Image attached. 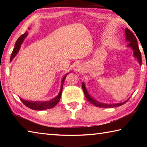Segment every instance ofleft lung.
Masks as SVG:
<instances>
[{
	"label": "left lung",
	"mask_w": 147,
	"mask_h": 147,
	"mask_svg": "<svg viewBox=\"0 0 147 147\" xmlns=\"http://www.w3.org/2000/svg\"><path fill=\"white\" fill-rule=\"evenodd\" d=\"M124 32H125V36H126V41L128 42V44L127 45L128 47H130L131 49L133 50V53H134V58H136L138 59V61L139 62V63L140 64V65L141 66V63H142V59H141V52L139 51L138 45V41H137L136 38L135 36L133 34L132 32H131L130 30H128V28H125L124 30ZM82 87L84 93L85 94V96L86 98L88 99L89 102H90L91 104H93V105L99 107V108H113V107H118L120 106L123 104H125L126 102L128 101L126 100L123 102L121 103H117V104H106V103H102L100 102H98L94 99L93 97L90 95L88 92V90L86 88V85L85 83L82 82Z\"/></svg>",
	"instance_id": "1"
}]
</instances>
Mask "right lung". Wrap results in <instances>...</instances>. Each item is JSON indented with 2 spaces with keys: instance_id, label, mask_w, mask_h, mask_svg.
<instances>
[{
  "instance_id": "right-lung-1",
  "label": "right lung",
  "mask_w": 147,
  "mask_h": 147,
  "mask_svg": "<svg viewBox=\"0 0 147 147\" xmlns=\"http://www.w3.org/2000/svg\"><path fill=\"white\" fill-rule=\"evenodd\" d=\"M30 28V27L28 29ZM28 32H26L25 33L23 34V35H21V36L19 37L17 39L16 44H15V47L13 50V52L11 54V57H10V61L13 60V59L16 57V56L17 54V53H19L20 49H21V46L22 43H23V41L24 40L27 36H28ZM70 72V73H71ZM70 73H67L65 75L63 76V78L61 80V88H60V91H59V93L58 95H57L56 97H54L53 99H51L50 100H47V101H32V100H24V99L20 98L21 101L23 102V103L24 104V105L26 106L27 107H28L29 108L34 109V110H45V109H51L53 107L55 106L59 102V100H60L61 98V92H62V89H63V86L64 84V81L65 79L66 76H67V74H69Z\"/></svg>"
}]
</instances>
